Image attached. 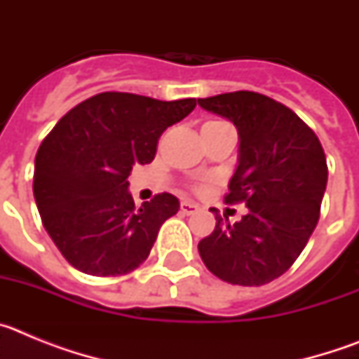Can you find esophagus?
I'll return each instance as SVG.
<instances>
[{"label":"esophagus","instance_id":"1","mask_svg":"<svg viewBox=\"0 0 359 359\" xmlns=\"http://www.w3.org/2000/svg\"><path fill=\"white\" fill-rule=\"evenodd\" d=\"M180 208H182L183 214H187V215L196 214V212L199 210L198 205H196V203H192V201H182V205H180Z\"/></svg>","mask_w":359,"mask_h":359}]
</instances>
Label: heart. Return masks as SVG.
Instances as JSON below:
<instances>
[{"label":"heart","mask_w":359,"mask_h":359,"mask_svg":"<svg viewBox=\"0 0 359 359\" xmlns=\"http://www.w3.org/2000/svg\"><path fill=\"white\" fill-rule=\"evenodd\" d=\"M221 126H228L226 122H221V120H210V122H207L203 128H221ZM205 189V185L198 187V190H203Z\"/></svg>","instance_id":"heart-1"}]
</instances>
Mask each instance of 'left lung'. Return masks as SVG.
Instances as JSON below:
<instances>
[{"label": "left lung", "instance_id": "left-lung-1", "mask_svg": "<svg viewBox=\"0 0 359 359\" xmlns=\"http://www.w3.org/2000/svg\"><path fill=\"white\" fill-rule=\"evenodd\" d=\"M198 102L239 131V165L224 203L250 208L236 224L215 215L199 255L221 280L262 286L286 273L316 228L327 185L325 152L297 113L266 95L243 90Z\"/></svg>", "mask_w": 359, "mask_h": 359}]
</instances>
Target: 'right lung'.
<instances>
[{
  "instance_id": "right-lung-1",
  "label": "right lung",
  "mask_w": 359,
  "mask_h": 359,
  "mask_svg": "<svg viewBox=\"0 0 359 359\" xmlns=\"http://www.w3.org/2000/svg\"><path fill=\"white\" fill-rule=\"evenodd\" d=\"M196 104L106 91L69 109L46 135L36 154L34 198L48 236L73 268L118 277L147 259L180 201L161 192L135 207L128 177L133 165L154 160L165 129Z\"/></svg>"
}]
</instances>
